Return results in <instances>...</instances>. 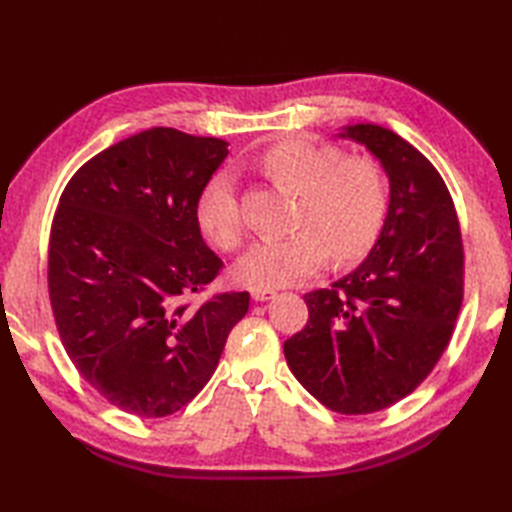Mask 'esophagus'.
I'll return each mask as SVG.
<instances>
[{"instance_id": "esophagus-1", "label": "esophagus", "mask_w": 512, "mask_h": 512, "mask_svg": "<svg viewBox=\"0 0 512 512\" xmlns=\"http://www.w3.org/2000/svg\"><path fill=\"white\" fill-rule=\"evenodd\" d=\"M275 297V290L273 288H253V299L255 301H268Z\"/></svg>"}]
</instances>
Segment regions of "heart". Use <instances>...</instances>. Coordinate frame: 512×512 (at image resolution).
<instances>
[{"label":"heart","mask_w":512,"mask_h":512,"mask_svg":"<svg viewBox=\"0 0 512 512\" xmlns=\"http://www.w3.org/2000/svg\"><path fill=\"white\" fill-rule=\"evenodd\" d=\"M262 167L270 178L301 195L295 233L264 237L235 264V277L250 288H277L334 262H356L374 246L389 213V180L380 162L347 156L341 147L290 138L270 147ZM202 233L222 248L244 239V215L231 171H217L198 198Z\"/></svg>","instance_id":"1"}]
</instances>
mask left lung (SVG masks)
Instances as JSON below:
<instances>
[{
  "label": "left lung",
  "mask_w": 512,
  "mask_h": 512,
  "mask_svg": "<svg viewBox=\"0 0 512 512\" xmlns=\"http://www.w3.org/2000/svg\"><path fill=\"white\" fill-rule=\"evenodd\" d=\"M341 136L383 162L389 213L361 266L303 295L308 323L284 354L325 407L365 416L409 396L447 350L464 301V246L447 184L416 147L378 125Z\"/></svg>",
  "instance_id": "8db88e82"
}]
</instances>
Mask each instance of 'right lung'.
Returning a JSON list of instances; mask_svg holds the SVG:
<instances>
[{
    "label": "right lung",
    "instance_id": "obj_1",
    "mask_svg": "<svg viewBox=\"0 0 512 512\" xmlns=\"http://www.w3.org/2000/svg\"><path fill=\"white\" fill-rule=\"evenodd\" d=\"M228 143L154 127L107 147L59 198L48 292L79 374L138 418L180 411L209 383L248 292H215L224 262L204 244L200 191Z\"/></svg>",
    "mask_w": 512,
    "mask_h": 512
}]
</instances>
